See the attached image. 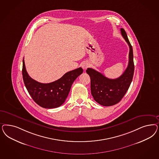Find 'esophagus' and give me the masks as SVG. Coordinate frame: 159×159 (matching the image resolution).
<instances>
[{
	"instance_id": "1",
	"label": "esophagus",
	"mask_w": 159,
	"mask_h": 159,
	"mask_svg": "<svg viewBox=\"0 0 159 159\" xmlns=\"http://www.w3.org/2000/svg\"><path fill=\"white\" fill-rule=\"evenodd\" d=\"M89 66V63H88L87 62H85L82 63V68L84 70H87Z\"/></svg>"
}]
</instances>
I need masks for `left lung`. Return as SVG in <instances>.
Returning <instances> with one entry per match:
<instances>
[{"label":"left lung","mask_w":159,"mask_h":159,"mask_svg":"<svg viewBox=\"0 0 159 159\" xmlns=\"http://www.w3.org/2000/svg\"><path fill=\"white\" fill-rule=\"evenodd\" d=\"M120 31L129 46L128 66L122 75L116 79H109L91 68L86 70L91 78L92 97L97 102L105 107L112 106L119 102L128 91L133 79L134 69L133 48L125 30L121 28Z\"/></svg>","instance_id":"1"}]
</instances>
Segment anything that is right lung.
<instances>
[{"label":"right lung","mask_w":159,"mask_h":159,"mask_svg":"<svg viewBox=\"0 0 159 159\" xmlns=\"http://www.w3.org/2000/svg\"><path fill=\"white\" fill-rule=\"evenodd\" d=\"M82 72V68L80 67L68 72L56 81L43 84L29 75L23 60L22 75L26 89L34 101L43 108H56L62 105L70 91L72 83Z\"/></svg>","instance_id":"1"}]
</instances>
